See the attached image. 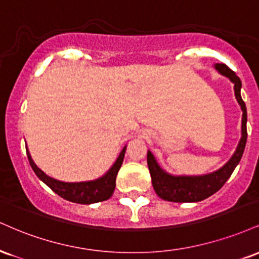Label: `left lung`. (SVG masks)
<instances>
[{
  "label": "left lung",
  "mask_w": 259,
  "mask_h": 259,
  "mask_svg": "<svg viewBox=\"0 0 259 259\" xmlns=\"http://www.w3.org/2000/svg\"><path fill=\"white\" fill-rule=\"evenodd\" d=\"M214 67L220 73L228 77L234 83L236 100H238L242 110L241 140H240L235 153L233 154L228 163L224 165L223 167H221L220 170L204 176H171L165 172L164 170H161V167L155 161L153 154L148 151L147 164L152 177V185H153V188L158 197L164 199V200L174 202H195L204 200L210 195L214 194L227 182V180L229 179L236 165L241 159L242 153H244L246 140H247V127H246L247 111H246V105L244 100L241 99V94H240L241 80L236 76L234 71L230 70L227 65L216 64Z\"/></svg>",
  "instance_id": "obj_1"
}]
</instances>
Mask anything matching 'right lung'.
<instances>
[{
  "label": "right lung",
  "instance_id": "obj_1",
  "mask_svg": "<svg viewBox=\"0 0 259 259\" xmlns=\"http://www.w3.org/2000/svg\"><path fill=\"white\" fill-rule=\"evenodd\" d=\"M125 148L126 147L123 148V151L120 152L116 163L107 171L106 175L95 181L78 183L61 182V181L54 180L52 177L47 176L42 170L36 166V164L33 163L32 158H31L27 149L26 153L31 167L35 171L37 177L39 180H42L53 192H55L58 195H60L61 198L66 199L68 201L77 202V204H93V202L107 200L113 194L114 188H116V177L121 166V163H123Z\"/></svg>",
  "mask_w": 259,
  "mask_h": 259
}]
</instances>
